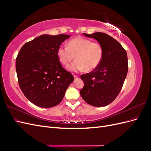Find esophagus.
<instances>
[{
    "label": "esophagus",
    "mask_w": 151,
    "mask_h": 151,
    "mask_svg": "<svg viewBox=\"0 0 151 151\" xmlns=\"http://www.w3.org/2000/svg\"><path fill=\"white\" fill-rule=\"evenodd\" d=\"M74 79H77V78H78V77H79V76L74 75Z\"/></svg>",
    "instance_id": "34e87169"
}]
</instances>
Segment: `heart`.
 Listing matches in <instances>:
<instances>
[{
    "mask_svg": "<svg viewBox=\"0 0 151 151\" xmlns=\"http://www.w3.org/2000/svg\"><path fill=\"white\" fill-rule=\"evenodd\" d=\"M57 55L59 60L64 65L69 64L76 56L77 60L68 67V69L71 71L79 72L84 69L91 71L97 68L101 62L104 49L99 42L79 37L70 40L68 46L59 47Z\"/></svg>",
    "mask_w": 151,
    "mask_h": 151,
    "instance_id": "1",
    "label": "heart"
}]
</instances>
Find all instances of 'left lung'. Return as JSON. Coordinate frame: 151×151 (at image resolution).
I'll list each match as a JSON object with an SVG mask.
<instances>
[{
  "instance_id": "left-lung-1",
  "label": "left lung",
  "mask_w": 151,
  "mask_h": 151,
  "mask_svg": "<svg viewBox=\"0 0 151 151\" xmlns=\"http://www.w3.org/2000/svg\"><path fill=\"white\" fill-rule=\"evenodd\" d=\"M84 35L102 45L104 55L94 70L81 76L84 86L80 94L87 103L105 106L115 99L122 88L128 72L127 54L121 44L107 34Z\"/></svg>"
}]
</instances>
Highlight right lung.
<instances>
[{"mask_svg":"<svg viewBox=\"0 0 151 151\" xmlns=\"http://www.w3.org/2000/svg\"><path fill=\"white\" fill-rule=\"evenodd\" d=\"M70 36L42 35L26 43L18 53V83L26 98L42 108L60 103L74 76L59 62L57 50Z\"/></svg>","mask_w":151,"mask_h":151,"instance_id":"1","label":"right lung"}]
</instances>
